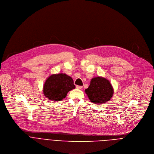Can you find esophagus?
Returning a JSON list of instances; mask_svg holds the SVG:
<instances>
[{
	"mask_svg": "<svg viewBox=\"0 0 154 154\" xmlns=\"http://www.w3.org/2000/svg\"><path fill=\"white\" fill-rule=\"evenodd\" d=\"M76 89H81L82 88V87L81 86H76Z\"/></svg>",
	"mask_w": 154,
	"mask_h": 154,
	"instance_id": "esophagus-1",
	"label": "esophagus"
}]
</instances>
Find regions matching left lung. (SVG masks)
Returning a JSON list of instances; mask_svg holds the SVG:
<instances>
[{"label": "left lung", "mask_w": 154, "mask_h": 154, "mask_svg": "<svg viewBox=\"0 0 154 154\" xmlns=\"http://www.w3.org/2000/svg\"><path fill=\"white\" fill-rule=\"evenodd\" d=\"M85 92L92 103L102 104L111 100L114 89L109 80L98 76L91 79L89 86L85 90Z\"/></svg>", "instance_id": "1"}]
</instances>
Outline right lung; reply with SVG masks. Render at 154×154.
Masks as SVG:
<instances>
[{"mask_svg":"<svg viewBox=\"0 0 154 154\" xmlns=\"http://www.w3.org/2000/svg\"><path fill=\"white\" fill-rule=\"evenodd\" d=\"M73 79L65 73L54 74L49 76L43 85V94L52 101H61L67 93L74 89Z\"/></svg>","mask_w":154,"mask_h":154,"instance_id":"add662e5","label":"right lung"}]
</instances>
